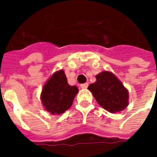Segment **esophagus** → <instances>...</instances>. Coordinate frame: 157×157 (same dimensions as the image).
Masks as SVG:
<instances>
[{
  "mask_svg": "<svg viewBox=\"0 0 157 157\" xmlns=\"http://www.w3.org/2000/svg\"><path fill=\"white\" fill-rule=\"evenodd\" d=\"M87 86H88V83H84V84H82V85H81V87H82V89L87 88Z\"/></svg>",
  "mask_w": 157,
  "mask_h": 157,
  "instance_id": "1",
  "label": "esophagus"
}]
</instances>
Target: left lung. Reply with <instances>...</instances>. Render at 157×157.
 Returning a JSON list of instances; mask_svg holds the SVG:
<instances>
[{"label": "left lung", "instance_id": "1", "mask_svg": "<svg viewBox=\"0 0 157 157\" xmlns=\"http://www.w3.org/2000/svg\"><path fill=\"white\" fill-rule=\"evenodd\" d=\"M97 82L88 86L99 105L110 113L119 112L128 106V92L113 73L103 71L96 76Z\"/></svg>", "mask_w": 157, "mask_h": 157}]
</instances>
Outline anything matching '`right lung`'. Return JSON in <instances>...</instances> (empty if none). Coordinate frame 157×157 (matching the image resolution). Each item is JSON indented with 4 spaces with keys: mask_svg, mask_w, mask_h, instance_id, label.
Instances as JSON below:
<instances>
[{
    "mask_svg": "<svg viewBox=\"0 0 157 157\" xmlns=\"http://www.w3.org/2000/svg\"><path fill=\"white\" fill-rule=\"evenodd\" d=\"M78 88L70 86L64 71L55 72L44 86L41 100L45 109L53 114H61L71 108Z\"/></svg>",
    "mask_w": 157,
    "mask_h": 157,
    "instance_id": "1",
    "label": "right lung"
}]
</instances>
